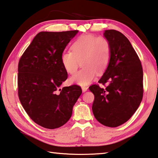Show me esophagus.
I'll return each mask as SVG.
<instances>
[{
  "mask_svg": "<svg viewBox=\"0 0 158 158\" xmlns=\"http://www.w3.org/2000/svg\"><path fill=\"white\" fill-rule=\"evenodd\" d=\"M81 89H82V91H83V93H85V91H87V90H88V87L83 86V87L81 88Z\"/></svg>",
  "mask_w": 158,
  "mask_h": 158,
  "instance_id": "34e87169",
  "label": "esophagus"
}]
</instances>
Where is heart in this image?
Instances as JSON below:
<instances>
[{
  "instance_id": "heart-1",
  "label": "heart",
  "mask_w": 158,
  "mask_h": 158,
  "mask_svg": "<svg viewBox=\"0 0 158 158\" xmlns=\"http://www.w3.org/2000/svg\"><path fill=\"white\" fill-rule=\"evenodd\" d=\"M71 51L61 54V61L65 70L74 74L81 63L84 68L70 77L72 84L81 86L90 84L97 73L101 74L107 69L110 61V44L104 36L90 34L80 36L71 45Z\"/></svg>"
}]
</instances>
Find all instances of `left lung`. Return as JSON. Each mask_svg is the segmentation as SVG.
<instances>
[{
  "label": "left lung",
  "instance_id": "1",
  "mask_svg": "<svg viewBox=\"0 0 158 158\" xmlns=\"http://www.w3.org/2000/svg\"><path fill=\"white\" fill-rule=\"evenodd\" d=\"M110 42V61L99 83L89 88L94 94L93 113L96 119L108 127L127 122L135 113L143 97V70L141 61L130 41L122 33L105 30Z\"/></svg>",
  "mask_w": 158,
  "mask_h": 158
}]
</instances>
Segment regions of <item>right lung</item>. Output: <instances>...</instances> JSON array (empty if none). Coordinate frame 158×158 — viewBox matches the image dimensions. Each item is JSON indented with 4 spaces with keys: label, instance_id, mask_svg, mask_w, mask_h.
<instances>
[{
    "label": "right lung",
    "instance_id": "1",
    "mask_svg": "<svg viewBox=\"0 0 158 158\" xmlns=\"http://www.w3.org/2000/svg\"><path fill=\"white\" fill-rule=\"evenodd\" d=\"M78 31H41L20 59V102L30 118L45 128L64 125L82 93L77 85L59 88L68 78V73L61 64V54Z\"/></svg>",
    "mask_w": 158,
    "mask_h": 158
}]
</instances>
